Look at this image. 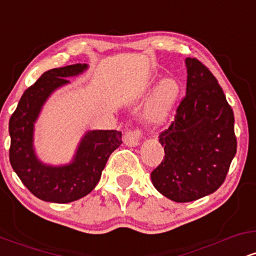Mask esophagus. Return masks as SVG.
<instances>
[{"instance_id": "34e87169", "label": "esophagus", "mask_w": 256, "mask_h": 256, "mask_svg": "<svg viewBox=\"0 0 256 256\" xmlns=\"http://www.w3.org/2000/svg\"><path fill=\"white\" fill-rule=\"evenodd\" d=\"M140 137H142V131L138 130H130L125 134L124 136V143L128 146H137L140 144Z\"/></svg>"}]
</instances>
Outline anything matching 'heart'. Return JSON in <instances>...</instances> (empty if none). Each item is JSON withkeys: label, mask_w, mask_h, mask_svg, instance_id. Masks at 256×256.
<instances>
[{"label": "heart", "mask_w": 256, "mask_h": 256, "mask_svg": "<svg viewBox=\"0 0 256 256\" xmlns=\"http://www.w3.org/2000/svg\"><path fill=\"white\" fill-rule=\"evenodd\" d=\"M179 96V85L173 78H165L156 85L146 106L144 118L152 124H160L174 107Z\"/></svg>", "instance_id": "1"}]
</instances>
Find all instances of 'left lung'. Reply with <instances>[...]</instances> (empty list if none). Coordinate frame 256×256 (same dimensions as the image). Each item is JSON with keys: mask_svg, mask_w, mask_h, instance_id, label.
<instances>
[{"mask_svg": "<svg viewBox=\"0 0 256 256\" xmlns=\"http://www.w3.org/2000/svg\"><path fill=\"white\" fill-rule=\"evenodd\" d=\"M185 66L186 94L158 136L165 158L150 174L158 192L182 204L216 192L237 149L234 112L218 80L196 58H185Z\"/></svg>", "mask_w": 256, "mask_h": 256, "instance_id": "8db88e82", "label": "left lung"}]
</instances>
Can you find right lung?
<instances>
[{"mask_svg": "<svg viewBox=\"0 0 256 256\" xmlns=\"http://www.w3.org/2000/svg\"><path fill=\"white\" fill-rule=\"evenodd\" d=\"M89 68L86 64H70L44 72L20 98L10 119V161L22 184L38 198L68 204L94 190L110 155L122 144L116 130L86 131L78 143L71 162L49 165L38 158L34 144V124L43 106L58 89L70 84Z\"/></svg>", "mask_w": 256, "mask_h": 256, "instance_id": "obj_1", "label": "right lung"}]
</instances>
